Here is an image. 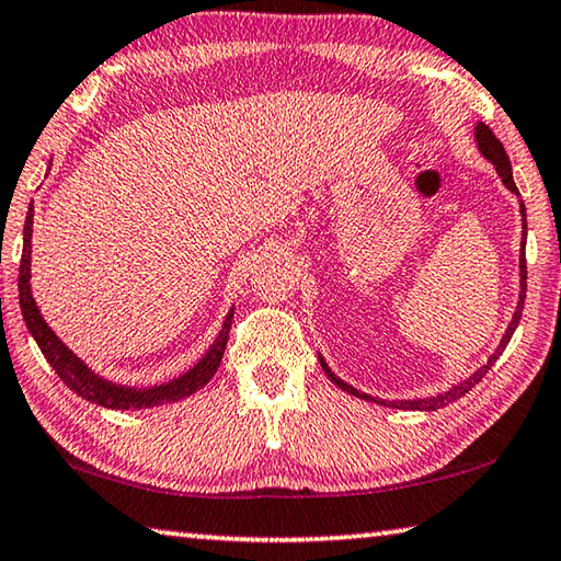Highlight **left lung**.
I'll use <instances>...</instances> for the list:
<instances>
[{
	"instance_id": "obj_1",
	"label": "left lung",
	"mask_w": 561,
	"mask_h": 561,
	"mask_svg": "<svg viewBox=\"0 0 561 561\" xmlns=\"http://www.w3.org/2000/svg\"><path fill=\"white\" fill-rule=\"evenodd\" d=\"M476 140H478V150L483 152L485 160H490V162L495 164V170H497V174H500V180H503V184L507 186L510 192H513V194H517V196H519L517 186H515V180H513V164H510V157H507V152H505L503 142L497 140V137L493 135V130H490V127H488L485 123H478V127H476ZM519 211H523V229H527V219H525V204H519ZM525 239H527V231H523V259H519V300H517V310H515V316H513V320H510V325H507V330H505L503 340H500L497 350L493 352V355H490L488 365H483V367H480L478 371H473V375H470L468 379L460 381V385H456L454 389L444 391V394H436V397H428V399H414V401H411V399H404V401H385V399H375V397H369V394H365V391H357L355 387H350L347 381H342L340 377L332 375L330 367L325 365V359L320 357V365H322V369H325V375H328L332 381H335V385H337L342 391H347V394H352V397H359V399H367V401H377V404H385V407H391V409L436 411V409H440V407H448L450 401H456V399H460V397H466L468 391L473 389V387L478 385V381L488 375V369L495 365L497 357L503 355V350L507 347L510 337H513V332H515V328H517L519 318H523V308H525V293H527Z\"/></svg>"
}]
</instances>
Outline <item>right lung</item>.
Masks as SVG:
<instances>
[{
	"label": "right lung",
	"instance_id": "1",
	"mask_svg": "<svg viewBox=\"0 0 561 561\" xmlns=\"http://www.w3.org/2000/svg\"><path fill=\"white\" fill-rule=\"evenodd\" d=\"M32 226H34V206H28V214L24 221L22 263H19V306H22L24 322L28 332L34 335L38 350H42V355L46 357L48 365L56 369V375L61 377V381L68 389L76 391L81 399L93 401V404L105 407V409H150V407L167 404V401H180L184 397H192L194 391H199L206 381L216 375L226 350V340H229L233 310L226 316L219 337L214 340L209 352H206V355L196 362L190 371H186V375L167 381V385H157L150 389H133V387L113 385V381H105L103 377L93 375V371L88 369L83 362L54 335V330L46 325V320L36 308L32 286H28V278H32Z\"/></svg>",
	"mask_w": 561,
	"mask_h": 561
}]
</instances>
